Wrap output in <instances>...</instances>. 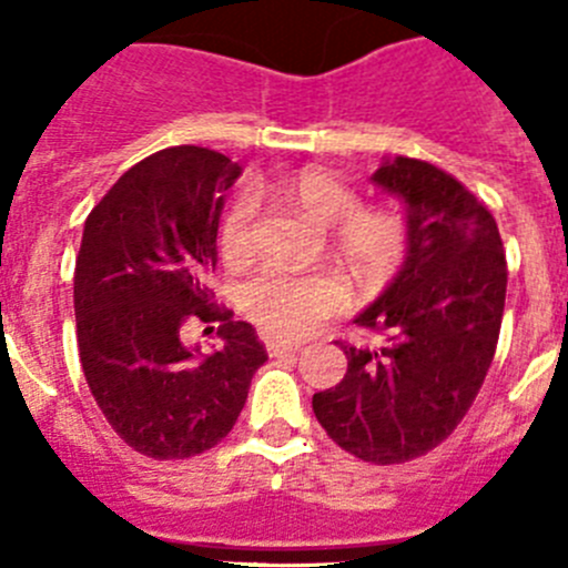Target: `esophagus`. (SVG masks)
Instances as JSON below:
<instances>
[{
    "mask_svg": "<svg viewBox=\"0 0 568 568\" xmlns=\"http://www.w3.org/2000/svg\"><path fill=\"white\" fill-rule=\"evenodd\" d=\"M266 349H268V356H283V353H300L302 344L300 342H277V338H268Z\"/></svg>",
    "mask_w": 568,
    "mask_h": 568,
    "instance_id": "esophagus-1",
    "label": "esophagus"
}]
</instances>
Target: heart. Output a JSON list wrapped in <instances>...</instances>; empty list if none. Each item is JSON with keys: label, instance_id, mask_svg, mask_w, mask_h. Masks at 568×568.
<instances>
[{"label": "heart", "instance_id": "b5f03b06", "mask_svg": "<svg viewBox=\"0 0 568 568\" xmlns=\"http://www.w3.org/2000/svg\"><path fill=\"white\" fill-rule=\"evenodd\" d=\"M280 193L322 226L336 224V248L362 280H389L409 254V224L400 212L358 210V195L331 171L305 168L280 184ZM254 195L241 193L221 221V252L230 260L252 252ZM344 285L333 274L263 268L243 285V305L254 322L280 336H300L336 314Z\"/></svg>", "mask_w": 568, "mask_h": 568}]
</instances>
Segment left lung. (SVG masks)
<instances>
[{
    "instance_id": "obj_1",
    "label": "left lung",
    "mask_w": 568,
    "mask_h": 568,
    "mask_svg": "<svg viewBox=\"0 0 568 568\" xmlns=\"http://www.w3.org/2000/svg\"><path fill=\"white\" fill-rule=\"evenodd\" d=\"M373 184L406 204L409 254L356 325L381 344H342V384L314 395L327 437L353 457L397 465L437 448L468 415L499 344L507 260L470 190L420 159H386Z\"/></svg>"
}]
</instances>
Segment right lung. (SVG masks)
I'll list each match as a JSON object with an SVG mask.
<instances>
[{"mask_svg":"<svg viewBox=\"0 0 568 568\" xmlns=\"http://www.w3.org/2000/svg\"><path fill=\"white\" fill-rule=\"evenodd\" d=\"M232 159L179 145L136 162L89 212L75 260L78 349L109 426L134 452L187 459L235 426L266 347L248 322L212 308ZM221 321L225 347L201 357L181 342L187 321Z\"/></svg>","mask_w":568,"mask_h":568,"instance_id":"1","label":"right lung"}]
</instances>
